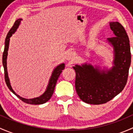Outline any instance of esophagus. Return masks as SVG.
<instances>
[{
    "label": "esophagus",
    "instance_id": "esophagus-1",
    "mask_svg": "<svg viewBox=\"0 0 133 133\" xmlns=\"http://www.w3.org/2000/svg\"><path fill=\"white\" fill-rule=\"evenodd\" d=\"M73 54H69V55H68V58H71V57H73Z\"/></svg>",
    "mask_w": 133,
    "mask_h": 133
}]
</instances>
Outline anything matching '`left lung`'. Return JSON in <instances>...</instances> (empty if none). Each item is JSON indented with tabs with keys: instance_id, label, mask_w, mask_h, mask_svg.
I'll use <instances>...</instances> for the list:
<instances>
[{
	"instance_id": "obj_1",
	"label": "left lung",
	"mask_w": 133,
	"mask_h": 133,
	"mask_svg": "<svg viewBox=\"0 0 133 133\" xmlns=\"http://www.w3.org/2000/svg\"><path fill=\"white\" fill-rule=\"evenodd\" d=\"M109 25L115 36L108 38L113 47V66L107 71L87 64L73 67L76 72V92L87 104L108 102L124 89L127 83L131 60L128 35L118 22H109Z\"/></svg>"
}]
</instances>
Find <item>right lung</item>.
Instances as JSON below:
<instances>
[{
    "instance_id": "right-lung-1",
    "label": "right lung",
    "mask_w": 133,
    "mask_h": 133,
    "mask_svg": "<svg viewBox=\"0 0 133 133\" xmlns=\"http://www.w3.org/2000/svg\"><path fill=\"white\" fill-rule=\"evenodd\" d=\"M22 21V18H19L17 19V21L15 22L14 24L13 27L11 28L10 30L9 31L8 33L7 36H6V40H5V47L4 50L3 55H2V64H3L4 69V77H5V81H6V85L8 87L9 90L11 91L13 94L16 95L17 97L19 99H21L22 101L26 103V104H35V105H38V104H42L48 102L49 99L51 97L52 95L53 94L55 90V87L56 84H57V81L58 80L59 76H60V73H62L63 69L65 68V64H61L58 65V66L56 67L55 69L53 70V73H52L50 79H49V84H48V87L46 88L45 91L41 95V96H38V97L34 98L31 99H26L24 98H22L19 95H17L15 92L13 91L12 89L11 86L10 82H9V79L8 77V74L7 71V56H8V51L9 48V43L10 37H11L12 35L16 31V30L18 28V25H20L21 21Z\"/></svg>"
}]
</instances>
